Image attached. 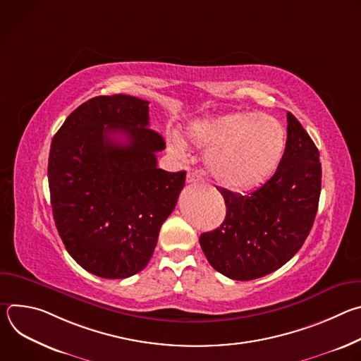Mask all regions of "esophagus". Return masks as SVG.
Masks as SVG:
<instances>
[{
    "instance_id": "34e87169",
    "label": "esophagus",
    "mask_w": 361,
    "mask_h": 361,
    "mask_svg": "<svg viewBox=\"0 0 361 361\" xmlns=\"http://www.w3.org/2000/svg\"><path fill=\"white\" fill-rule=\"evenodd\" d=\"M185 181H187V184H198V183L202 181V178H201L200 174H197L194 171H190V173H187Z\"/></svg>"
}]
</instances>
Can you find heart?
I'll list each match as a JSON object with an SVG mask.
<instances>
[{"instance_id": "heart-1", "label": "heart", "mask_w": 361, "mask_h": 361, "mask_svg": "<svg viewBox=\"0 0 361 361\" xmlns=\"http://www.w3.org/2000/svg\"><path fill=\"white\" fill-rule=\"evenodd\" d=\"M191 142L205 151V166L217 183L247 190L264 183L277 169L286 148L281 123L266 114L230 113L195 121L188 128ZM169 148L185 156V142L170 134Z\"/></svg>"}]
</instances>
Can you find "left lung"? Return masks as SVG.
<instances>
[{"label": "left lung", "instance_id": "8db88e82", "mask_svg": "<svg viewBox=\"0 0 361 361\" xmlns=\"http://www.w3.org/2000/svg\"><path fill=\"white\" fill-rule=\"evenodd\" d=\"M227 207L223 224L200 235L214 270L248 281L267 276L301 248L322 191L320 152L300 121L287 113V141L273 177L248 194L219 188Z\"/></svg>", "mask_w": 361, "mask_h": 361}]
</instances>
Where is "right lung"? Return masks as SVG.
<instances>
[{
  "label": "right lung",
  "mask_w": 361,
  "mask_h": 361,
  "mask_svg": "<svg viewBox=\"0 0 361 361\" xmlns=\"http://www.w3.org/2000/svg\"><path fill=\"white\" fill-rule=\"evenodd\" d=\"M148 126V101L99 95L75 109L51 142L56 227L73 259L102 279H127L148 264L185 183V171L157 169L166 141Z\"/></svg>",
  "instance_id": "add662e5"
}]
</instances>
